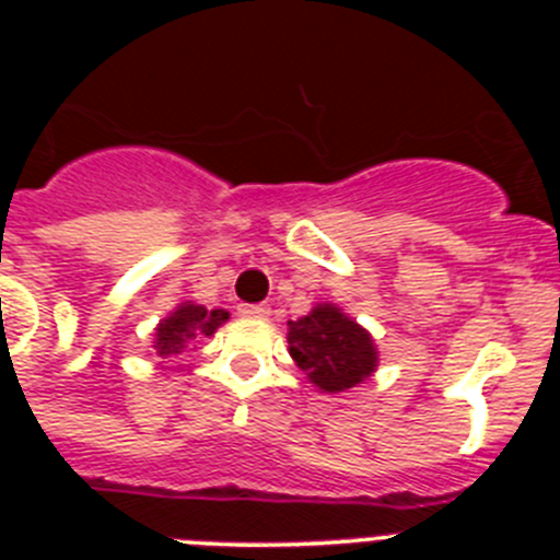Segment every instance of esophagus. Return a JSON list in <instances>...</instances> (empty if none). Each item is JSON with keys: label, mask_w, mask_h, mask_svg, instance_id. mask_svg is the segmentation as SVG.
I'll list each match as a JSON object with an SVG mask.
<instances>
[{"label": "esophagus", "mask_w": 560, "mask_h": 560, "mask_svg": "<svg viewBox=\"0 0 560 560\" xmlns=\"http://www.w3.org/2000/svg\"><path fill=\"white\" fill-rule=\"evenodd\" d=\"M237 311H241L244 316H252V319H266V316L271 314L269 305H241Z\"/></svg>", "instance_id": "34e87169"}]
</instances>
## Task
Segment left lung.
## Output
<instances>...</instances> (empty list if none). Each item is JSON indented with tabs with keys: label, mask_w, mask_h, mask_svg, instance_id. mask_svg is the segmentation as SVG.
Returning <instances> with one entry per match:
<instances>
[{
	"label": "left lung",
	"mask_w": 560,
	"mask_h": 560,
	"mask_svg": "<svg viewBox=\"0 0 560 560\" xmlns=\"http://www.w3.org/2000/svg\"><path fill=\"white\" fill-rule=\"evenodd\" d=\"M289 350L325 393H345L375 370L373 339L334 305H319L308 316L289 323Z\"/></svg>",
	"instance_id": "8db88e82"
}]
</instances>
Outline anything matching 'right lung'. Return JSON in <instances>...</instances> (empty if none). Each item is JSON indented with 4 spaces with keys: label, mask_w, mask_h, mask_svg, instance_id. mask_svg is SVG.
<instances>
[{
    "label": "right lung",
    "mask_w": 560,
    "mask_h": 560,
    "mask_svg": "<svg viewBox=\"0 0 560 560\" xmlns=\"http://www.w3.org/2000/svg\"><path fill=\"white\" fill-rule=\"evenodd\" d=\"M226 311H207L205 305H179L156 328V353L171 355L182 353L187 341L196 336H212L221 323H226Z\"/></svg>",
    "instance_id": "right-lung-1"
}]
</instances>
